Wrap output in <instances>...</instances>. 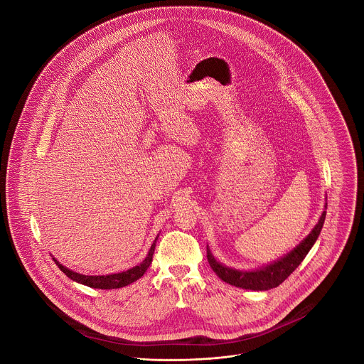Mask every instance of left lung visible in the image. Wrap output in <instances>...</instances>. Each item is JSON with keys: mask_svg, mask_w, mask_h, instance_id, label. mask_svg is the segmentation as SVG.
<instances>
[{"mask_svg": "<svg viewBox=\"0 0 364 364\" xmlns=\"http://www.w3.org/2000/svg\"><path fill=\"white\" fill-rule=\"evenodd\" d=\"M326 209H327V204H326ZM326 215L327 212L324 210L323 215L320 216L318 223L296 247H294L289 253H287L285 256L278 259V261L267 267L252 269V271H240V269L229 268L220 264L219 261H216V257L213 256L209 246H207V261H209L212 269L216 272V275L222 281L233 287H237L242 289H250V291H268L271 288H277L299 267V264L304 261V257L308 255L309 249L314 246L323 229Z\"/></svg>", "mask_w": 364, "mask_h": 364, "instance_id": "1", "label": "left lung"}]
</instances>
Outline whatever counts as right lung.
I'll list each match as a JSON object with an SVG mask.
<instances>
[{
  "label": "right lung",
  "mask_w": 364,
  "mask_h": 364,
  "mask_svg": "<svg viewBox=\"0 0 364 364\" xmlns=\"http://www.w3.org/2000/svg\"><path fill=\"white\" fill-rule=\"evenodd\" d=\"M157 239L159 236L155 237V240L152 242L149 250H148V255L145 256L144 261L128 269V271H124V272H119V274H111V275H82V274H77L66 267H63L58 259L53 257V261L56 262V265L60 268V271L69 277L70 279H73L75 282H79V284H83L86 287H90V288H99V289H117V288H122V287H127L132 282H135L136 279H139L145 271L149 268L151 262H152V255H154V250H155V243H157Z\"/></svg>",
  "instance_id": "obj_1"
}]
</instances>
